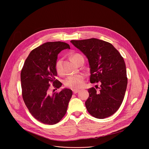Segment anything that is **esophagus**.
<instances>
[{"label":"esophagus","mask_w":149,"mask_h":149,"mask_svg":"<svg viewBox=\"0 0 149 149\" xmlns=\"http://www.w3.org/2000/svg\"><path fill=\"white\" fill-rule=\"evenodd\" d=\"M79 91V90H72V91H73L74 94H76V93H78Z\"/></svg>","instance_id":"34e87169"}]
</instances>
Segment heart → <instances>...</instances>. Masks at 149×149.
<instances>
[{
  "mask_svg": "<svg viewBox=\"0 0 149 149\" xmlns=\"http://www.w3.org/2000/svg\"><path fill=\"white\" fill-rule=\"evenodd\" d=\"M82 56L78 54H74L71 55V59L72 61L75 63L76 61ZM55 69L58 73H60L61 71V59H58L55 63ZM84 75L83 74H79L74 75H71L67 77L64 81L63 84L67 87L77 89L81 88L84 84Z\"/></svg>",
  "mask_w": 149,
  "mask_h": 149,
  "instance_id": "obj_1",
  "label": "heart"
}]
</instances>
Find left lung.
Returning a JSON list of instances; mask_svg holds the SVG:
<instances>
[{"label": "left lung", "instance_id": "obj_1", "mask_svg": "<svg viewBox=\"0 0 149 149\" xmlns=\"http://www.w3.org/2000/svg\"><path fill=\"white\" fill-rule=\"evenodd\" d=\"M71 43L88 60L90 82H100L98 90L88 89L86 107L93 117L103 119L114 114L123 101L127 86L125 63L109 42L96 38L72 40Z\"/></svg>", "mask_w": 149, "mask_h": 149}]
</instances>
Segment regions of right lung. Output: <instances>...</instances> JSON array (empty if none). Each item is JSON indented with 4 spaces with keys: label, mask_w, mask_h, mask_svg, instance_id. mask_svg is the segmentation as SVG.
<instances>
[{
    "label": "right lung",
    "mask_w": 149,
    "mask_h": 149,
    "mask_svg": "<svg viewBox=\"0 0 149 149\" xmlns=\"http://www.w3.org/2000/svg\"><path fill=\"white\" fill-rule=\"evenodd\" d=\"M65 49H70V47L65 42H46L31 52L21 71L25 104L32 116L44 124L58 123L66 114L72 95V90L68 88L52 94L49 91L51 82L56 90L62 86L55 79V63L58 54Z\"/></svg>",
    "instance_id": "right-lung-1"
}]
</instances>
